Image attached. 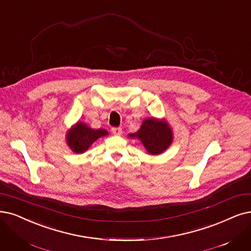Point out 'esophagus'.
<instances>
[{
  "label": "esophagus",
  "mask_w": 251,
  "mask_h": 251,
  "mask_svg": "<svg viewBox=\"0 0 251 251\" xmlns=\"http://www.w3.org/2000/svg\"><path fill=\"white\" fill-rule=\"evenodd\" d=\"M112 133H113V135H115V136H120L123 134V129H122V127H112Z\"/></svg>",
  "instance_id": "obj_1"
}]
</instances>
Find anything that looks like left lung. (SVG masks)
<instances>
[{
  "instance_id": "obj_1",
  "label": "left lung",
  "mask_w": 251,
  "mask_h": 251,
  "mask_svg": "<svg viewBox=\"0 0 251 251\" xmlns=\"http://www.w3.org/2000/svg\"><path fill=\"white\" fill-rule=\"evenodd\" d=\"M128 137L137 138L142 142L147 151L157 155L163 153L173 141V132L166 120L156 118H146L141 127L135 134H129Z\"/></svg>"
}]
</instances>
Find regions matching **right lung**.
<instances>
[{
    "mask_svg": "<svg viewBox=\"0 0 251 251\" xmlns=\"http://www.w3.org/2000/svg\"><path fill=\"white\" fill-rule=\"evenodd\" d=\"M104 128L94 129L85 124L78 122L67 133V144L75 153H83L99 138L107 136Z\"/></svg>",
    "mask_w": 251,
    "mask_h": 251,
    "instance_id": "right-lung-1",
    "label": "right lung"
}]
</instances>
